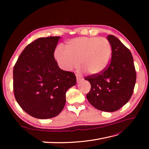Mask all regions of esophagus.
Wrapping results in <instances>:
<instances>
[{"mask_svg":"<svg viewBox=\"0 0 149 149\" xmlns=\"http://www.w3.org/2000/svg\"><path fill=\"white\" fill-rule=\"evenodd\" d=\"M75 76H76V79H77V81H81L82 79H83V77H82L81 76H80L79 75L75 74Z\"/></svg>","mask_w":149,"mask_h":149,"instance_id":"34e87169","label":"esophagus"}]
</instances>
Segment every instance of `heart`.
<instances>
[{
	"label": "heart",
	"instance_id": "obj_1",
	"mask_svg": "<svg viewBox=\"0 0 149 149\" xmlns=\"http://www.w3.org/2000/svg\"><path fill=\"white\" fill-rule=\"evenodd\" d=\"M66 49L56 47L54 57L61 68L66 70L77 67L88 74H99L109 65L112 55L111 45L106 38L79 37L66 43Z\"/></svg>",
	"mask_w": 149,
	"mask_h": 149
}]
</instances>
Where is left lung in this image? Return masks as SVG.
Returning a JSON list of instances; mask_svg holds the SVG:
<instances>
[{
  "label": "left lung",
  "instance_id": "1",
  "mask_svg": "<svg viewBox=\"0 0 149 149\" xmlns=\"http://www.w3.org/2000/svg\"><path fill=\"white\" fill-rule=\"evenodd\" d=\"M107 39L112 48L111 62L99 74L85 78L91 84L86 98L96 109L113 112L130 100L136 74L130 50L115 36L108 35Z\"/></svg>",
  "mask_w": 149,
  "mask_h": 149
}]
</instances>
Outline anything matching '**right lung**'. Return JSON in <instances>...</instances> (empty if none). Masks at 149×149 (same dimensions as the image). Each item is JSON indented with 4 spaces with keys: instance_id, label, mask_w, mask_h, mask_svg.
<instances>
[{
    "instance_id": "right-lung-1",
    "label": "right lung",
    "mask_w": 149,
    "mask_h": 149,
    "mask_svg": "<svg viewBox=\"0 0 149 149\" xmlns=\"http://www.w3.org/2000/svg\"><path fill=\"white\" fill-rule=\"evenodd\" d=\"M60 36L40 38L20 54L13 68L16 100L34 118L48 119L61 112L66 93L76 84L74 73L63 70L54 52Z\"/></svg>"
}]
</instances>
